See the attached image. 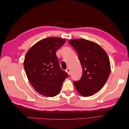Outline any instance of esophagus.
<instances>
[{
    "instance_id": "1",
    "label": "esophagus",
    "mask_w": 129,
    "mask_h": 129,
    "mask_svg": "<svg viewBox=\"0 0 129 129\" xmlns=\"http://www.w3.org/2000/svg\"><path fill=\"white\" fill-rule=\"evenodd\" d=\"M66 72L68 73L69 75H71V69H70L69 68H68L66 69Z\"/></svg>"
}]
</instances>
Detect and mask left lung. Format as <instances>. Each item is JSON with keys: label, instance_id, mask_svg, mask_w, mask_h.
Here are the masks:
<instances>
[{"label": "left lung", "instance_id": "obj_1", "mask_svg": "<svg viewBox=\"0 0 129 129\" xmlns=\"http://www.w3.org/2000/svg\"><path fill=\"white\" fill-rule=\"evenodd\" d=\"M76 51L82 67V75L74 81L83 96H90L102 88L110 74V63L105 50L96 43L83 39L69 41Z\"/></svg>", "mask_w": 129, "mask_h": 129}]
</instances>
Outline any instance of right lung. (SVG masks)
Here are the masks:
<instances>
[{
	"label": "right lung",
	"instance_id": "add662e5",
	"mask_svg": "<svg viewBox=\"0 0 129 129\" xmlns=\"http://www.w3.org/2000/svg\"><path fill=\"white\" fill-rule=\"evenodd\" d=\"M65 42L56 37L44 39L27 52L24 62L27 78L40 94L53 97L60 91L68 74L60 67L56 52Z\"/></svg>",
	"mask_w": 129,
	"mask_h": 129
}]
</instances>
